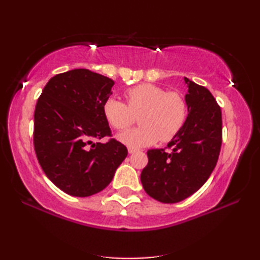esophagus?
Wrapping results in <instances>:
<instances>
[{
	"mask_svg": "<svg viewBox=\"0 0 260 260\" xmlns=\"http://www.w3.org/2000/svg\"><path fill=\"white\" fill-rule=\"evenodd\" d=\"M127 151H129V153L130 154H133V153H135V152H137V149H133V147H129V149H127Z\"/></svg>",
	"mask_w": 260,
	"mask_h": 260,
	"instance_id": "1",
	"label": "esophagus"
}]
</instances>
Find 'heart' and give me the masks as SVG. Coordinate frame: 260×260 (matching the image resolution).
Listing matches in <instances>:
<instances>
[{"label": "heart", "instance_id": "1", "mask_svg": "<svg viewBox=\"0 0 260 260\" xmlns=\"http://www.w3.org/2000/svg\"><path fill=\"white\" fill-rule=\"evenodd\" d=\"M126 103L116 98L107 99L102 111L106 121L116 130H124L139 116L138 129L117 135L118 142L127 147L141 149L159 139L169 142L181 130L187 116L185 99L177 91H166L153 83H142L125 91Z\"/></svg>", "mask_w": 260, "mask_h": 260}]
</instances>
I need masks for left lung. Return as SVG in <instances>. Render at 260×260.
Segmentation results:
<instances>
[{"instance_id": "1", "label": "left lung", "mask_w": 260, "mask_h": 260, "mask_svg": "<svg viewBox=\"0 0 260 260\" xmlns=\"http://www.w3.org/2000/svg\"><path fill=\"white\" fill-rule=\"evenodd\" d=\"M188 115L181 130L162 149L147 151L144 190L162 203H177L201 188L216 166L222 144V113L206 87L185 78Z\"/></svg>"}]
</instances>
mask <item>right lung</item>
<instances>
[{
  "label": "right lung",
  "instance_id": "add662e5",
  "mask_svg": "<svg viewBox=\"0 0 260 260\" xmlns=\"http://www.w3.org/2000/svg\"><path fill=\"white\" fill-rule=\"evenodd\" d=\"M114 81L86 69L50 79L35 110L34 145L44 173L72 197L86 198L109 185L127 155L110 136L102 107L113 94Z\"/></svg>",
  "mask_w": 260,
  "mask_h": 260
}]
</instances>
